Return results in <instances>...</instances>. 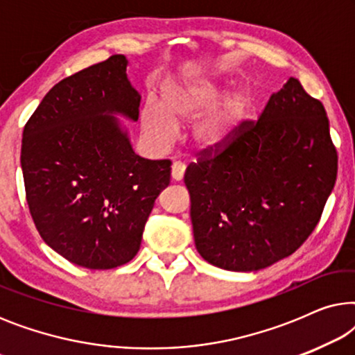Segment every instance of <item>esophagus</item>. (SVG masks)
<instances>
[{
    "label": "esophagus",
    "instance_id": "obj_1",
    "mask_svg": "<svg viewBox=\"0 0 355 355\" xmlns=\"http://www.w3.org/2000/svg\"><path fill=\"white\" fill-rule=\"evenodd\" d=\"M184 171H186V164H184L182 162H174L171 166V178L178 182L182 181Z\"/></svg>",
    "mask_w": 355,
    "mask_h": 355
}]
</instances>
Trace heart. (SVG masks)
I'll list each match as a JSON object with an SVG mask.
<instances>
[{
	"instance_id": "obj_1",
	"label": "heart",
	"mask_w": 355,
	"mask_h": 355,
	"mask_svg": "<svg viewBox=\"0 0 355 355\" xmlns=\"http://www.w3.org/2000/svg\"><path fill=\"white\" fill-rule=\"evenodd\" d=\"M223 94H225V85L211 77L197 76L169 80L162 89V101H159L162 106L148 101L142 108L140 119L145 132L155 142H168L176 132L174 121L197 118L218 103ZM247 108L249 101L241 92L226 96L196 124L193 128L196 144L203 150L225 147L234 137L244 121Z\"/></svg>"
}]
</instances>
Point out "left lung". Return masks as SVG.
<instances>
[{"instance_id": "obj_1", "label": "left lung", "mask_w": 355, "mask_h": 355, "mask_svg": "<svg viewBox=\"0 0 355 355\" xmlns=\"http://www.w3.org/2000/svg\"><path fill=\"white\" fill-rule=\"evenodd\" d=\"M336 174L327 111L291 77L259 121H242L225 147L187 166L198 254L230 271L286 259L318 225Z\"/></svg>"}]
</instances>
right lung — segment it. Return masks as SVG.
<instances>
[{
  "instance_id": "obj_1",
  "label": "right lung",
  "mask_w": 355,
  "mask_h": 355,
  "mask_svg": "<svg viewBox=\"0 0 355 355\" xmlns=\"http://www.w3.org/2000/svg\"><path fill=\"white\" fill-rule=\"evenodd\" d=\"M113 55L53 87L27 121L21 166L32 220L53 250L84 268L135 257L171 162L135 155L114 114L139 119L140 95Z\"/></svg>"
}]
</instances>
